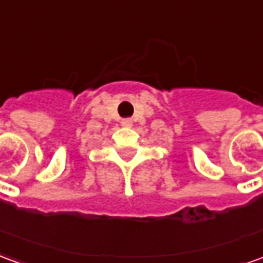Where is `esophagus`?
Returning a JSON list of instances; mask_svg holds the SVG:
<instances>
[{"label": "esophagus", "instance_id": "obj_1", "mask_svg": "<svg viewBox=\"0 0 263 263\" xmlns=\"http://www.w3.org/2000/svg\"><path fill=\"white\" fill-rule=\"evenodd\" d=\"M121 124H122V126H132V121L129 118L122 119V121H121Z\"/></svg>", "mask_w": 263, "mask_h": 263}]
</instances>
